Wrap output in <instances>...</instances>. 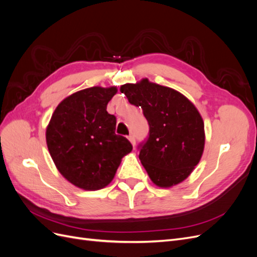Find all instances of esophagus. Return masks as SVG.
I'll use <instances>...</instances> for the list:
<instances>
[{
  "mask_svg": "<svg viewBox=\"0 0 257 257\" xmlns=\"http://www.w3.org/2000/svg\"><path fill=\"white\" fill-rule=\"evenodd\" d=\"M128 141L131 142L132 145H133V147H135V145H136V139H135L134 135H130V136H128Z\"/></svg>",
  "mask_w": 257,
  "mask_h": 257,
  "instance_id": "34e87169",
  "label": "esophagus"
}]
</instances>
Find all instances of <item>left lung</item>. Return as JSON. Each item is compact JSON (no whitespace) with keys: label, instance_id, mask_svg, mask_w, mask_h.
<instances>
[{"label":"left lung","instance_id":"obj_1","mask_svg":"<svg viewBox=\"0 0 257 257\" xmlns=\"http://www.w3.org/2000/svg\"><path fill=\"white\" fill-rule=\"evenodd\" d=\"M120 91L132 105L142 107L149 123V136L138 149L152 182L170 188L185 180L205 147V125L196 107L180 92L147 78L123 84Z\"/></svg>","mask_w":257,"mask_h":257}]
</instances>
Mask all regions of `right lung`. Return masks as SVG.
<instances>
[{
	"instance_id": "obj_1",
	"label": "right lung",
	"mask_w": 257,
	"mask_h": 257,
	"mask_svg": "<svg viewBox=\"0 0 257 257\" xmlns=\"http://www.w3.org/2000/svg\"><path fill=\"white\" fill-rule=\"evenodd\" d=\"M115 87H92L58 105L46 130V142L61 175L74 185L96 191L109 184L121 160L133 149L116 135V119L107 112Z\"/></svg>"
}]
</instances>
